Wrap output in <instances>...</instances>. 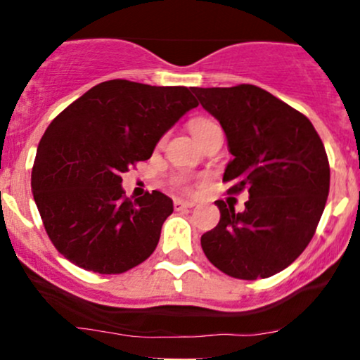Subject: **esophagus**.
Wrapping results in <instances>:
<instances>
[{"instance_id": "34e87169", "label": "esophagus", "mask_w": 360, "mask_h": 360, "mask_svg": "<svg viewBox=\"0 0 360 360\" xmlns=\"http://www.w3.org/2000/svg\"><path fill=\"white\" fill-rule=\"evenodd\" d=\"M196 205L194 201H188V200H181V198H176L174 200V208L176 210H183V208H193Z\"/></svg>"}]
</instances>
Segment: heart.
Listing matches in <instances>:
<instances>
[{"label":"heart","instance_id":"b5f03b06","mask_svg":"<svg viewBox=\"0 0 360 360\" xmlns=\"http://www.w3.org/2000/svg\"><path fill=\"white\" fill-rule=\"evenodd\" d=\"M212 127H217V125H214L213 122H210V120H196V122L191 123V131H193L194 137H196V135H200L201 131L208 130V128H212ZM174 184L179 186V188H186V186H188V179L183 176H179L174 179Z\"/></svg>","mask_w":360,"mask_h":360}]
</instances>
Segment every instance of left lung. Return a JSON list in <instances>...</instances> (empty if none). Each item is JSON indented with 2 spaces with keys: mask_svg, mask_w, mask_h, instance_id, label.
Segmentation results:
<instances>
[{
  "mask_svg": "<svg viewBox=\"0 0 360 360\" xmlns=\"http://www.w3.org/2000/svg\"><path fill=\"white\" fill-rule=\"evenodd\" d=\"M220 122L230 193L249 191L243 212L217 201L220 221L201 235L214 267L237 279L269 278L307 249L325 210L330 167L323 142L300 111L252 84L193 88Z\"/></svg>",
  "mask_w": 360,
  "mask_h": 360,
  "instance_id": "left-lung-1",
  "label": "left lung"
}]
</instances>
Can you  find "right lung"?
I'll return each mask as SVG.
<instances>
[{
    "mask_svg": "<svg viewBox=\"0 0 360 360\" xmlns=\"http://www.w3.org/2000/svg\"><path fill=\"white\" fill-rule=\"evenodd\" d=\"M198 101L184 86L101 82L45 130L32 193L56 249L86 271L122 274L155 250L172 200L160 191L130 201L122 174L150 159L167 130Z\"/></svg>",
    "mask_w": 360,
    "mask_h": 360,
    "instance_id": "obj_1",
    "label": "right lung"
}]
</instances>
